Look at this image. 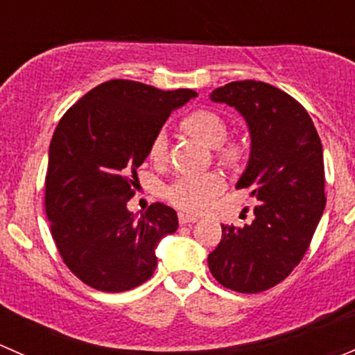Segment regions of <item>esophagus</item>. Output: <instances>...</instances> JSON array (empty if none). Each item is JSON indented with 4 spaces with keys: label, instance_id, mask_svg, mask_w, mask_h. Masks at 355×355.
<instances>
[{
    "label": "esophagus",
    "instance_id": "34e87169",
    "mask_svg": "<svg viewBox=\"0 0 355 355\" xmlns=\"http://www.w3.org/2000/svg\"><path fill=\"white\" fill-rule=\"evenodd\" d=\"M195 222H198V218L195 217V215H188V214H179V224L181 225H189V224H195Z\"/></svg>",
    "mask_w": 355,
    "mask_h": 355
}]
</instances>
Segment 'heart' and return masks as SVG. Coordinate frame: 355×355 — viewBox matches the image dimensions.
<instances>
[{"instance_id":"b5f03b06","label":"heart","mask_w":355,"mask_h":355,"mask_svg":"<svg viewBox=\"0 0 355 355\" xmlns=\"http://www.w3.org/2000/svg\"><path fill=\"white\" fill-rule=\"evenodd\" d=\"M186 128L196 138L210 147H218L227 137V124L224 118L214 111H196L186 118ZM166 130L157 131L150 144V157L160 160L167 153ZM225 188V181L217 173L181 174L171 181L166 188V196L171 203L188 211H202L211 203V200Z\"/></svg>"}]
</instances>
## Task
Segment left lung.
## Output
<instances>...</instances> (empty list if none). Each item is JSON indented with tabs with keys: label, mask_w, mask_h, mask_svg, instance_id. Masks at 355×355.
I'll return each mask as SVG.
<instances>
[{
	"label": "left lung",
	"mask_w": 355,
	"mask_h": 355,
	"mask_svg": "<svg viewBox=\"0 0 355 355\" xmlns=\"http://www.w3.org/2000/svg\"><path fill=\"white\" fill-rule=\"evenodd\" d=\"M210 101L248 124L250 159L236 188L250 189L258 205L251 224H222L208 268L224 287L257 294L282 282L308 251L327 203L323 147L306 109L268 83L231 82Z\"/></svg>",
	"instance_id": "8db88e82"
}]
</instances>
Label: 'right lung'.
<instances>
[{"instance_id": "add662e5", "label": "right lung", "mask_w": 355, "mask_h": 355, "mask_svg": "<svg viewBox=\"0 0 355 355\" xmlns=\"http://www.w3.org/2000/svg\"><path fill=\"white\" fill-rule=\"evenodd\" d=\"M196 96L189 89L109 80L58 123L49 145L46 214L61 258L87 286L124 292L155 272L157 244L176 232V210L153 203L137 218L126 205L155 133Z\"/></svg>"}]
</instances>
